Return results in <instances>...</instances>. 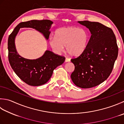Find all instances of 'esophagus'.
Listing matches in <instances>:
<instances>
[{
  "instance_id": "obj_1",
  "label": "esophagus",
  "mask_w": 124,
  "mask_h": 124,
  "mask_svg": "<svg viewBox=\"0 0 124 124\" xmlns=\"http://www.w3.org/2000/svg\"><path fill=\"white\" fill-rule=\"evenodd\" d=\"M65 61L66 62H70V58H69V57H66V58H65Z\"/></svg>"
}]
</instances>
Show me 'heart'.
I'll return each mask as SVG.
<instances>
[{
	"label": "heart",
	"mask_w": 124,
	"mask_h": 124,
	"mask_svg": "<svg viewBox=\"0 0 124 124\" xmlns=\"http://www.w3.org/2000/svg\"><path fill=\"white\" fill-rule=\"evenodd\" d=\"M51 36L49 43L56 52L61 53L66 46L67 52L71 56H78L86 49L90 39L86 30L76 27H64L55 31Z\"/></svg>",
	"instance_id": "heart-1"
}]
</instances>
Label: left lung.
Here are the masks:
<instances>
[{
	"instance_id": "left-lung-1",
	"label": "left lung",
	"mask_w": 124,
	"mask_h": 124,
	"mask_svg": "<svg viewBox=\"0 0 124 124\" xmlns=\"http://www.w3.org/2000/svg\"><path fill=\"white\" fill-rule=\"evenodd\" d=\"M91 33L86 49L72 58L75 70L71 78L76 86L86 89L96 86L110 76L118 54V47L112 30L97 22L79 21Z\"/></svg>"
}]
</instances>
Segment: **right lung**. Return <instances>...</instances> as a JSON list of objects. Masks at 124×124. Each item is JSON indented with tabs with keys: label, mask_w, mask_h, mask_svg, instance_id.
<instances>
[{
	"label": "right lung",
	"mask_w": 124,
	"mask_h": 124,
	"mask_svg": "<svg viewBox=\"0 0 124 124\" xmlns=\"http://www.w3.org/2000/svg\"><path fill=\"white\" fill-rule=\"evenodd\" d=\"M53 23L49 20H33L22 22L16 26L8 39V61L16 75L25 83L31 86H39L49 81L53 71L57 67L63 63L64 56L47 50L42 57L36 60H28L22 57L17 53L14 39L21 27L34 28L42 33L48 39L49 29Z\"/></svg>",
	"instance_id": "obj_1"
}]
</instances>
